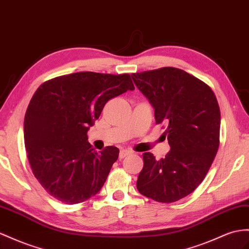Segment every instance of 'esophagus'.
<instances>
[{"mask_svg": "<svg viewBox=\"0 0 249 249\" xmlns=\"http://www.w3.org/2000/svg\"><path fill=\"white\" fill-rule=\"evenodd\" d=\"M131 154V151H129V150H126V149H122L120 151V156H119V158L120 159H124L125 157H127L128 155H130Z\"/></svg>", "mask_w": 249, "mask_h": 249, "instance_id": "34e87169", "label": "esophagus"}]
</instances>
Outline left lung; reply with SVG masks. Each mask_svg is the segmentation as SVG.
<instances>
[{
  "mask_svg": "<svg viewBox=\"0 0 249 249\" xmlns=\"http://www.w3.org/2000/svg\"><path fill=\"white\" fill-rule=\"evenodd\" d=\"M131 78L155 108L156 123L166 125L170 145L160 160L150 152L143 155L137 188L157 202L181 200L200 185L218 151V101L208 85L182 69L164 67Z\"/></svg>",
  "mask_w": 249,
  "mask_h": 249,
  "instance_id": "left-lung-1",
  "label": "left lung"
}]
</instances>
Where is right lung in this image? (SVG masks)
Segmentation results:
<instances>
[{
	"label": "right lung",
	"mask_w": 249,
	"mask_h": 249,
	"mask_svg": "<svg viewBox=\"0 0 249 249\" xmlns=\"http://www.w3.org/2000/svg\"><path fill=\"white\" fill-rule=\"evenodd\" d=\"M130 75L91 71L49 80L36 89L24 119V142L36 180L63 203L78 204L103 187L120 150L100 152L87 132L110 99L133 90Z\"/></svg>",
	"instance_id": "add662e5"
}]
</instances>
